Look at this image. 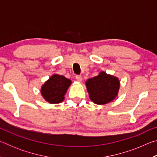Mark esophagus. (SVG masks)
Instances as JSON below:
<instances>
[{"mask_svg": "<svg viewBox=\"0 0 157 157\" xmlns=\"http://www.w3.org/2000/svg\"><path fill=\"white\" fill-rule=\"evenodd\" d=\"M75 78L78 82H82V77L79 75H77L75 76Z\"/></svg>", "mask_w": 157, "mask_h": 157, "instance_id": "obj_1", "label": "esophagus"}]
</instances>
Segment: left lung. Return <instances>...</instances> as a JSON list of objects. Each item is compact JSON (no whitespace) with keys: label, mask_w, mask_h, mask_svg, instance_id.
Returning a JSON list of instances; mask_svg holds the SVG:
<instances>
[{"label":"left lung","mask_w":157,"mask_h":157,"mask_svg":"<svg viewBox=\"0 0 157 157\" xmlns=\"http://www.w3.org/2000/svg\"><path fill=\"white\" fill-rule=\"evenodd\" d=\"M86 85L93 102L98 105H104L116 98L120 82L115 77L101 72L100 75L88 79Z\"/></svg>","instance_id":"1"}]
</instances>
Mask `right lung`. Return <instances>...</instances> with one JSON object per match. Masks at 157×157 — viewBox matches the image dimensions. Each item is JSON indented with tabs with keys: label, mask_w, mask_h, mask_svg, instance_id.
<instances>
[{
	"label": "right lung",
	"mask_w": 157,
	"mask_h": 157,
	"mask_svg": "<svg viewBox=\"0 0 157 157\" xmlns=\"http://www.w3.org/2000/svg\"><path fill=\"white\" fill-rule=\"evenodd\" d=\"M71 84L70 79L64 76L53 75L43 85L41 93L48 102L52 104L59 103L64 99V95Z\"/></svg>",
	"instance_id": "1"
}]
</instances>
